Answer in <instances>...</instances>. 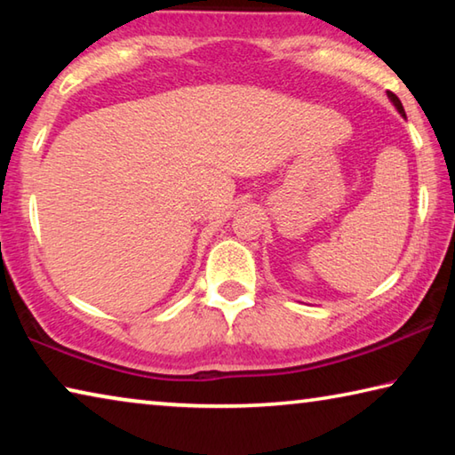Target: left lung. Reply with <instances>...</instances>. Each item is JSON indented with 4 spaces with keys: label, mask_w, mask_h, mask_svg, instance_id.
<instances>
[{
    "label": "left lung",
    "mask_w": 455,
    "mask_h": 455,
    "mask_svg": "<svg viewBox=\"0 0 455 455\" xmlns=\"http://www.w3.org/2000/svg\"><path fill=\"white\" fill-rule=\"evenodd\" d=\"M387 98L391 100V102H394V106L397 108V112L402 114V116L405 118V110H403V106H402V102H399V98L394 94V92H387Z\"/></svg>",
    "instance_id": "1"
}]
</instances>
